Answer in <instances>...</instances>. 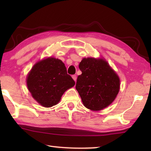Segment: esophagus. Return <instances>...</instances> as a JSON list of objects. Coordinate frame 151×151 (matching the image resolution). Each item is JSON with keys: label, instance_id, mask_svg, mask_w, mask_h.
Returning <instances> with one entry per match:
<instances>
[{"label": "esophagus", "instance_id": "1", "mask_svg": "<svg viewBox=\"0 0 151 151\" xmlns=\"http://www.w3.org/2000/svg\"><path fill=\"white\" fill-rule=\"evenodd\" d=\"M72 77L73 78V80L76 82V78H77V77H76V75H73Z\"/></svg>", "mask_w": 151, "mask_h": 151}]
</instances>
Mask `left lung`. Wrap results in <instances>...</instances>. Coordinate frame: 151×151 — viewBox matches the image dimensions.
Segmentation results:
<instances>
[{
    "mask_svg": "<svg viewBox=\"0 0 151 151\" xmlns=\"http://www.w3.org/2000/svg\"><path fill=\"white\" fill-rule=\"evenodd\" d=\"M76 89L86 108L101 111L109 106L118 94L120 79L103 58H84L79 64Z\"/></svg>",
    "mask_w": 151,
    "mask_h": 151,
    "instance_id": "8db88e82",
    "label": "left lung"
}]
</instances>
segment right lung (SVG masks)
I'll use <instances>...</instances> for the list:
<instances>
[{"mask_svg": "<svg viewBox=\"0 0 151 151\" xmlns=\"http://www.w3.org/2000/svg\"><path fill=\"white\" fill-rule=\"evenodd\" d=\"M27 87L40 105L51 107L58 104L64 93L75 86L62 60L48 57L37 62L28 74Z\"/></svg>", "mask_w": 151, "mask_h": 151, "instance_id": "right-lung-1", "label": "right lung"}]
</instances>
